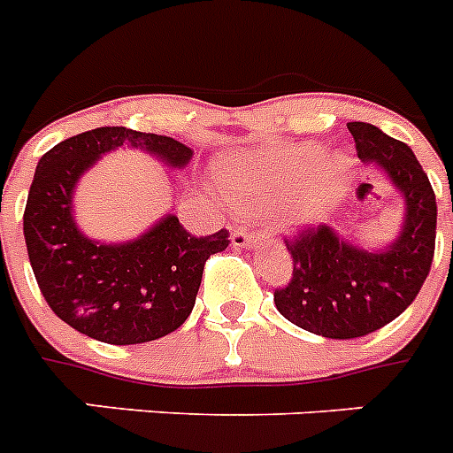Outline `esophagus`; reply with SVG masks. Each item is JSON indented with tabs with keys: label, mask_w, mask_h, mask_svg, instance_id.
Instances as JSON below:
<instances>
[{
	"label": "esophagus",
	"mask_w": 453,
	"mask_h": 453,
	"mask_svg": "<svg viewBox=\"0 0 453 453\" xmlns=\"http://www.w3.org/2000/svg\"><path fill=\"white\" fill-rule=\"evenodd\" d=\"M230 239L234 249H250V246H255L262 239V232H253L249 227H237V230L232 232Z\"/></svg>",
	"instance_id": "34e87169"
}]
</instances>
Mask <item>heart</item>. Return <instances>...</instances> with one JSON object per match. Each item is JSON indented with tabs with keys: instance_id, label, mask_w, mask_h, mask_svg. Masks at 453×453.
Returning a JSON list of instances; mask_svg holds the SVG:
<instances>
[{
	"instance_id": "heart-1",
	"label": "heart",
	"mask_w": 453,
	"mask_h": 453,
	"mask_svg": "<svg viewBox=\"0 0 453 453\" xmlns=\"http://www.w3.org/2000/svg\"><path fill=\"white\" fill-rule=\"evenodd\" d=\"M223 194L243 210H282L308 223L340 196L349 175L344 155L326 157L314 143L278 145L216 164Z\"/></svg>"
}]
</instances>
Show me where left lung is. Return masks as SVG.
<instances>
[{
    "label": "left lung",
    "instance_id": "8db88e82",
    "mask_svg": "<svg viewBox=\"0 0 453 453\" xmlns=\"http://www.w3.org/2000/svg\"><path fill=\"white\" fill-rule=\"evenodd\" d=\"M357 157L388 173L406 198V223L390 249L367 253L328 226L285 237L292 278L275 287L278 312L298 328L330 340H353L395 321L415 301L435 253L434 187L417 157L369 123H349Z\"/></svg>",
    "mask_w": 453,
    "mask_h": 453
}]
</instances>
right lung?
Wrapping results in <instances>:
<instances>
[{
  "mask_svg": "<svg viewBox=\"0 0 453 453\" xmlns=\"http://www.w3.org/2000/svg\"><path fill=\"white\" fill-rule=\"evenodd\" d=\"M145 148L184 166L191 148L159 134L97 127L61 141L41 157L25 207V242L41 294L58 319L107 344L159 340L187 321L204 262L230 243V232L194 237L166 216L132 243L100 246L73 221V188L81 173L118 145Z\"/></svg>",
  "mask_w": 453,
  "mask_h": 453,
  "instance_id": "add662e5",
  "label": "right lung"
}]
</instances>
